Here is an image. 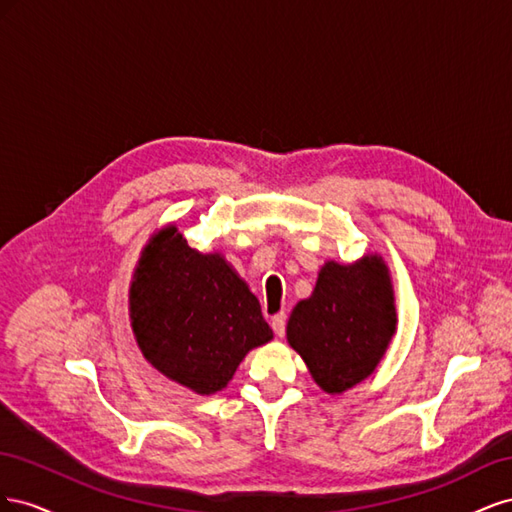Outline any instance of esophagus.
<instances>
[{
	"label": "esophagus",
	"instance_id": "1",
	"mask_svg": "<svg viewBox=\"0 0 512 512\" xmlns=\"http://www.w3.org/2000/svg\"><path fill=\"white\" fill-rule=\"evenodd\" d=\"M271 327H273L277 337H284V333H286V314H275L271 318Z\"/></svg>",
	"mask_w": 512,
	"mask_h": 512
}]
</instances>
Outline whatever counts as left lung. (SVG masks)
Masks as SVG:
<instances>
[{"mask_svg":"<svg viewBox=\"0 0 512 512\" xmlns=\"http://www.w3.org/2000/svg\"><path fill=\"white\" fill-rule=\"evenodd\" d=\"M395 333L393 290L378 256L354 265L327 262L312 297L292 309L286 335L327 393L365 380Z\"/></svg>","mask_w":512,"mask_h":512,"instance_id":"1","label":"left lung"}]
</instances>
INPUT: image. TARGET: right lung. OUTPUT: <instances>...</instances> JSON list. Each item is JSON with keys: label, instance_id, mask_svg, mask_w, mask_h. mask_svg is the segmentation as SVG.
Instances as JSON below:
<instances>
[{"label": "right lung", "instance_id": "obj_1", "mask_svg": "<svg viewBox=\"0 0 512 512\" xmlns=\"http://www.w3.org/2000/svg\"><path fill=\"white\" fill-rule=\"evenodd\" d=\"M136 342L164 376L196 393L224 389L243 356L273 331L220 254H200L177 228L151 239L130 290Z\"/></svg>", "mask_w": 512, "mask_h": 512}]
</instances>
